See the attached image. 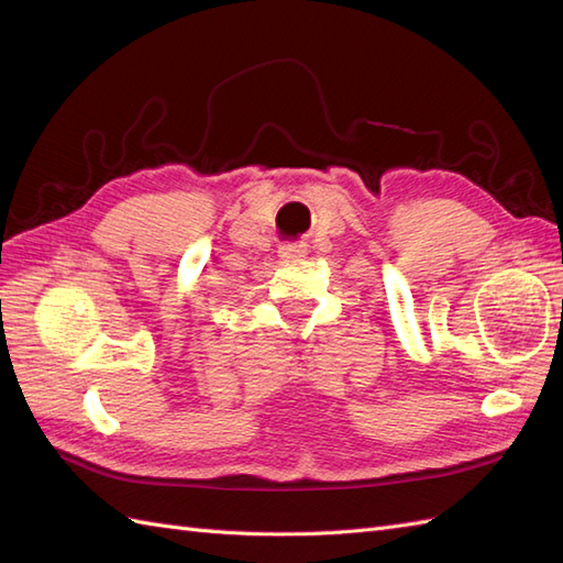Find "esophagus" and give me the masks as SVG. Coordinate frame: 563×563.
<instances>
[{"instance_id":"34e87169","label":"esophagus","mask_w":563,"mask_h":563,"mask_svg":"<svg viewBox=\"0 0 563 563\" xmlns=\"http://www.w3.org/2000/svg\"><path fill=\"white\" fill-rule=\"evenodd\" d=\"M278 254H280L283 258H299V256L307 254V244H301V242H285V244H280Z\"/></svg>"}]
</instances>
